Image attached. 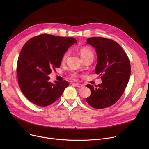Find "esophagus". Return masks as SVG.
<instances>
[{"label": "esophagus", "mask_w": 149, "mask_h": 149, "mask_svg": "<svg viewBox=\"0 0 149 149\" xmlns=\"http://www.w3.org/2000/svg\"><path fill=\"white\" fill-rule=\"evenodd\" d=\"M73 85H74L75 86L77 87V88H82L83 87V85L80 83H73Z\"/></svg>", "instance_id": "1"}]
</instances>
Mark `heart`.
<instances>
[{
	"mask_svg": "<svg viewBox=\"0 0 149 149\" xmlns=\"http://www.w3.org/2000/svg\"><path fill=\"white\" fill-rule=\"evenodd\" d=\"M79 52H80V56L83 60H84L85 58H86L87 57H88L91 56H93L92 51L91 50V49L88 48V47H83V48H81L79 51ZM68 52H66L63 55V58H62L63 61H65L66 60V58L68 57ZM70 77L71 79H75L77 77V74H72L71 75H70Z\"/></svg>",
	"mask_w": 149,
	"mask_h": 149,
	"instance_id": "heart-1",
	"label": "heart"
}]
</instances>
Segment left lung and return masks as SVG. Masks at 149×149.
Returning <instances> with one entry per match:
<instances>
[{
  "instance_id": "left-lung-1",
  "label": "left lung",
  "mask_w": 149,
  "mask_h": 149,
  "mask_svg": "<svg viewBox=\"0 0 149 149\" xmlns=\"http://www.w3.org/2000/svg\"><path fill=\"white\" fill-rule=\"evenodd\" d=\"M86 43L95 49L98 61L95 72L102 80L98 86H86L91 91L86 101L95 109L110 107L120 98L128 84L130 61L121 46L111 39L93 37L88 38Z\"/></svg>"
}]
</instances>
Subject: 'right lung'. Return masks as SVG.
<instances>
[{
	"label": "right lung",
	"mask_w": 149,
	"mask_h": 149,
	"mask_svg": "<svg viewBox=\"0 0 149 149\" xmlns=\"http://www.w3.org/2000/svg\"><path fill=\"white\" fill-rule=\"evenodd\" d=\"M77 43L73 37L41 34L29 39L23 46L17 65L18 82L31 102L44 107L60 97L68 82L51 83L48 75L52 69L60 66L65 53Z\"/></svg>",
	"instance_id": "right-lung-1"
}]
</instances>
